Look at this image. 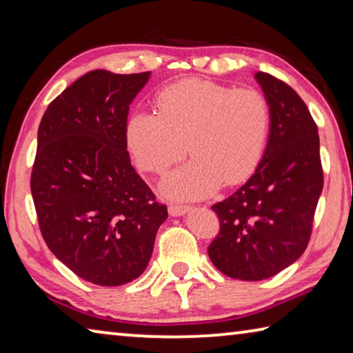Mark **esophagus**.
<instances>
[{
  "label": "esophagus",
  "instance_id": "obj_1",
  "mask_svg": "<svg viewBox=\"0 0 353 353\" xmlns=\"http://www.w3.org/2000/svg\"><path fill=\"white\" fill-rule=\"evenodd\" d=\"M168 212H170L171 216H183L185 213L190 212V207L188 205H174V204H171L168 207Z\"/></svg>",
  "mask_w": 353,
  "mask_h": 353
}]
</instances>
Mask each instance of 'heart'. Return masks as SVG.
I'll list each match as a JSON object with an SVG mask.
<instances>
[{"label":"heart","instance_id":"heart-1","mask_svg":"<svg viewBox=\"0 0 353 353\" xmlns=\"http://www.w3.org/2000/svg\"><path fill=\"white\" fill-rule=\"evenodd\" d=\"M160 113L135 112L128 145L137 163L165 172L188 152V163L162 181L174 199H201L221 182L240 183L256 170L270 139L271 110L255 88H230L202 79L177 82L160 93Z\"/></svg>","mask_w":353,"mask_h":353}]
</instances>
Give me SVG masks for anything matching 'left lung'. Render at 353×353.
Instances as JSON below:
<instances>
[{
    "mask_svg": "<svg viewBox=\"0 0 353 353\" xmlns=\"http://www.w3.org/2000/svg\"><path fill=\"white\" fill-rule=\"evenodd\" d=\"M254 77L270 104V139L249 181L212 207L221 229L208 246L218 271L248 282L276 276L303 254L324 185L308 107L274 76Z\"/></svg>",
    "mask_w": 353,
    "mask_h": 353,
    "instance_id": "8db88e82",
    "label": "left lung"
}]
</instances>
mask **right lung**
<instances>
[{"label": "right lung", "instance_id": "1", "mask_svg": "<svg viewBox=\"0 0 353 353\" xmlns=\"http://www.w3.org/2000/svg\"><path fill=\"white\" fill-rule=\"evenodd\" d=\"M149 77L88 71L39 126L31 193L41 235L65 266L99 286L140 277L168 218L128 152L129 105Z\"/></svg>", "mask_w": 353, "mask_h": 353}]
</instances>
